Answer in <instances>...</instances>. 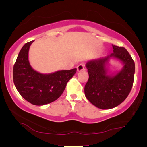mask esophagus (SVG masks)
<instances>
[{
	"instance_id": "obj_1",
	"label": "esophagus",
	"mask_w": 147,
	"mask_h": 147,
	"mask_svg": "<svg viewBox=\"0 0 147 147\" xmlns=\"http://www.w3.org/2000/svg\"><path fill=\"white\" fill-rule=\"evenodd\" d=\"M85 69V65H84V64H80V65H78L77 66V70L78 71H83Z\"/></svg>"
}]
</instances>
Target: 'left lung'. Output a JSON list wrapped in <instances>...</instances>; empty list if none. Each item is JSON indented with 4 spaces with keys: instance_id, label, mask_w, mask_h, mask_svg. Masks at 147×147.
I'll return each instance as SVG.
<instances>
[{
    "instance_id": "8db88e82",
    "label": "left lung",
    "mask_w": 147,
    "mask_h": 147,
    "mask_svg": "<svg viewBox=\"0 0 147 147\" xmlns=\"http://www.w3.org/2000/svg\"><path fill=\"white\" fill-rule=\"evenodd\" d=\"M114 53L98 59L88 61L86 67L89 79L84 93L91 103L100 109H110L123 102L132 89L135 65L127 50L113 45ZM110 59H116L123 67L119 72L110 74L107 65Z\"/></svg>"
}]
</instances>
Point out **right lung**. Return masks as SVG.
<instances>
[{"mask_svg":"<svg viewBox=\"0 0 147 147\" xmlns=\"http://www.w3.org/2000/svg\"><path fill=\"white\" fill-rule=\"evenodd\" d=\"M33 41L25 43L20 51L13 67V82L24 99L33 105L43 106L60 97L77 69L48 74L35 71L29 61V48Z\"/></svg>","mask_w":147,"mask_h":147,"instance_id":"right-lung-1","label":"right lung"}]
</instances>
